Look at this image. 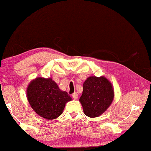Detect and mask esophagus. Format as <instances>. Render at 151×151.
Masks as SVG:
<instances>
[{
	"label": "esophagus",
	"mask_w": 151,
	"mask_h": 151,
	"mask_svg": "<svg viewBox=\"0 0 151 151\" xmlns=\"http://www.w3.org/2000/svg\"><path fill=\"white\" fill-rule=\"evenodd\" d=\"M72 97H73V99H78V94L76 93V92H74L73 94H72Z\"/></svg>",
	"instance_id": "34e87169"
}]
</instances>
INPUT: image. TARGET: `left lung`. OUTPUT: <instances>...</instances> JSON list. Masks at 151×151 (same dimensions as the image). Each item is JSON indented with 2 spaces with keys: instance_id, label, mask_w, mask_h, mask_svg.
<instances>
[{
  "instance_id": "left-lung-1",
  "label": "left lung",
  "mask_w": 151,
  "mask_h": 151,
  "mask_svg": "<svg viewBox=\"0 0 151 151\" xmlns=\"http://www.w3.org/2000/svg\"><path fill=\"white\" fill-rule=\"evenodd\" d=\"M114 95L112 83L105 76H90L83 83L82 94L79 101L86 115L97 117L109 107Z\"/></svg>"
}]
</instances>
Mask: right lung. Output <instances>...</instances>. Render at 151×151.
<instances>
[{
  "label": "right lung",
  "mask_w": 151,
  "mask_h": 151,
  "mask_svg": "<svg viewBox=\"0 0 151 151\" xmlns=\"http://www.w3.org/2000/svg\"><path fill=\"white\" fill-rule=\"evenodd\" d=\"M26 94L33 110L48 120L59 117L65 104L72 100L68 92L60 90L50 78L38 77L32 80L27 86Z\"/></svg>",
  "instance_id": "right-lung-1"
}]
</instances>
